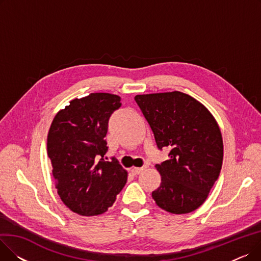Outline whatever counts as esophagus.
<instances>
[{"mask_svg":"<svg viewBox=\"0 0 261 261\" xmlns=\"http://www.w3.org/2000/svg\"><path fill=\"white\" fill-rule=\"evenodd\" d=\"M147 167L146 166H143V167H134L131 169V172L134 174V175H138L140 174L141 172H143Z\"/></svg>","mask_w":261,"mask_h":261,"instance_id":"1","label":"esophagus"}]
</instances>
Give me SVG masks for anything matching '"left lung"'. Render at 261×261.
<instances>
[{"mask_svg": "<svg viewBox=\"0 0 261 261\" xmlns=\"http://www.w3.org/2000/svg\"><path fill=\"white\" fill-rule=\"evenodd\" d=\"M158 148L169 160L156 164L162 182L152 191L159 207L171 214L196 211L206 200L223 161L221 131L201 102L179 91L136 95Z\"/></svg>", "mask_w": 261, "mask_h": 261, "instance_id": "obj_1", "label": "left lung"}]
</instances>
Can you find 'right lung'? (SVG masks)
<instances>
[{
	"instance_id": "1",
	"label": "right lung",
	"mask_w": 261,
	"mask_h": 261,
	"mask_svg": "<svg viewBox=\"0 0 261 261\" xmlns=\"http://www.w3.org/2000/svg\"><path fill=\"white\" fill-rule=\"evenodd\" d=\"M120 97L91 93L75 98L55 116L47 135V154L62 202L81 216H97L111 207L127 182L117 160H103L108 121Z\"/></svg>"
}]
</instances>
